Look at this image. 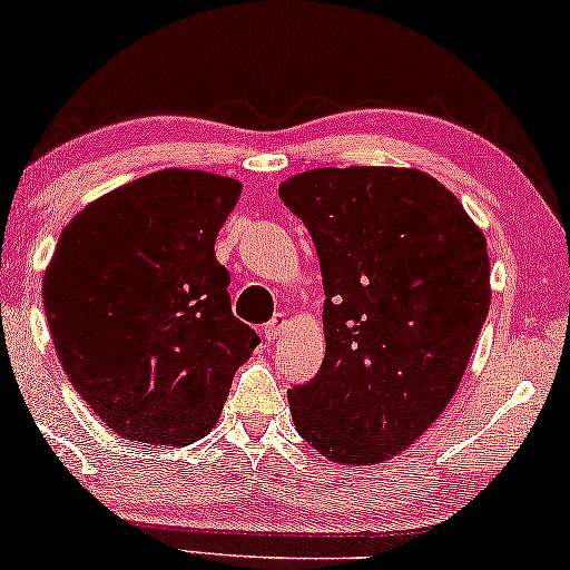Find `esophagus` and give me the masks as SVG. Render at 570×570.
Here are the masks:
<instances>
[{
	"mask_svg": "<svg viewBox=\"0 0 570 570\" xmlns=\"http://www.w3.org/2000/svg\"><path fill=\"white\" fill-rule=\"evenodd\" d=\"M284 327H286V317H284V314H276V317L268 322V325H266V330H263V333H266V337H268V340H276L278 335H282V330H284Z\"/></svg>",
	"mask_w": 570,
	"mask_h": 570,
	"instance_id": "esophagus-1",
	"label": "esophagus"
}]
</instances>
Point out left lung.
<instances>
[{"mask_svg": "<svg viewBox=\"0 0 570 570\" xmlns=\"http://www.w3.org/2000/svg\"><path fill=\"white\" fill-rule=\"evenodd\" d=\"M325 286V361L288 392L296 432L345 465L410 448L453 399L489 314L487 237L414 168H314L278 186Z\"/></svg>", "mask_w": 570, "mask_h": 570, "instance_id": "8db88e82", "label": "left lung"}]
</instances>
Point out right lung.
<instances>
[{
    "label": "right lung",
    "mask_w": 570,
    "mask_h": 570,
    "mask_svg": "<svg viewBox=\"0 0 570 570\" xmlns=\"http://www.w3.org/2000/svg\"><path fill=\"white\" fill-rule=\"evenodd\" d=\"M240 181L166 168L91 202L42 278L50 337L76 392L127 440L207 435L261 343L230 307L215 240Z\"/></svg>",
    "instance_id": "right-lung-1"
}]
</instances>
